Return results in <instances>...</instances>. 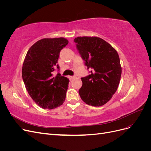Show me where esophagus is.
I'll return each mask as SVG.
<instances>
[{
  "instance_id": "obj_1",
  "label": "esophagus",
  "mask_w": 151,
  "mask_h": 151,
  "mask_svg": "<svg viewBox=\"0 0 151 151\" xmlns=\"http://www.w3.org/2000/svg\"><path fill=\"white\" fill-rule=\"evenodd\" d=\"M74 76H68V78H69V79L70 80H72L73 78H74Z\"/></svg>"
}]
</instances>
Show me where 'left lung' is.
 Here are the masks:
<instances>
[{"instance_id":"8db88e82","label":"left lung","mask_w":151,"mask_h":151,"mask_svg":"<svg viewBox=\"0 0 151 151\" xmlns=\"http://www.w3.org/2000/svg\"><path fill=\"white\" fill-rule=\"evenodd\" d=\"M89 74L82 77L79 94L91 106H101L110 100L120 81L122 67L117 52L98 37H77L74 40Z\"/></svg>"}]
</instances>
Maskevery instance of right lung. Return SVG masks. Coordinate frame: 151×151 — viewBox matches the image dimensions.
<instances>
[{
	"instance_id": "obj_1",
	"label": "right lung",
	"mask_w": 151,
	"mask_h": 151,
	"mask_svg": "<svg viewBox=\"0 0 151 151\" xmlns=\"http://www.w3.org/2000/svg\"><path fill=\"white\" fill-rule=\"evenodd\" d=\"M65 38H44L36 42L26 53L22 77L28 94L39 106L53 109L63 103L68 86L66 77L53 76L60 52L68 44Z\"/></svg>"
}]
</instances>
